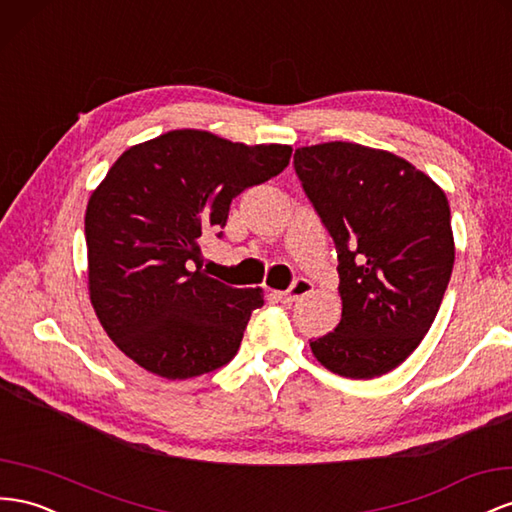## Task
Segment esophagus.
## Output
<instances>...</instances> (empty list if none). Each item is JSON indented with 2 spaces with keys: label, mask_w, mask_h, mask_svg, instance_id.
Segmentation results:
<instances>
[{
  "label": "esophagus",
  "mask_w": 512,
  "mask_h": 512,
  "mask_svg": "<svg viewBox=\"0 0 512 512\" xmlns=\"http://www.w3.org/2000/svg\"><path fill=\"white\" fill-rule=\"evenodd\" d=\"M312 288H314V284H312L308 278H303V275H299V278H295L293 284L288 286V290H284V293H280V299H282L284 303H295V301H299L301 297L310 295Z\"/></svg>",
  "instance_id": "34e87169"
}]
</instances>
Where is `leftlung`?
I'll list each match as a JSON object with an SVG mask.
<instances>
[{
    "mask_svg": "<svg viewBox=\"0 0 512 512\" xmlns=\"http://www.w3.org/2000/svg\"><path fill=\"white\" fill-rule=\"evenodd\" d=\"M293 165L340 275L342 319L312 353L340 377H381L418 349L448 288L446 193L409 161L351 142L297 148Z\"/></svg>",
    "mask_w": 512,
    "mask_h": 512,
    "instance_id": "obj_1",
    "label": "left lung"
}]
</instances>
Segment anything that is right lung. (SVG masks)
I'll use <instances>...</instances> for the list:
<instances>
[{"label": "right lung", "mask_w": 512, "mask_h": 512, "mask_svg": "<svg viewBox=\"0 0 512 512\" xmlns=\"http://www.w3.org/2000/svg\"><path fill=\"white\" fill-rule=\"evenodd\" d=\"M293 148L170 131L124 150L88 202L96 316L135 364L165 379L200 377L237 355L260 288L202 271V237H224L230 202L278 176Z\"/></svg>", "instance_id": "1"}]
</instances>
